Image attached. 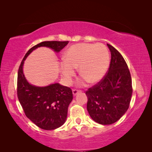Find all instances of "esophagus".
I'll list each match as a JSON object with an SVG mask.
<instances>
[{
  "label": "esophagus",
  "instance_id": "obj_1",
  "mask_svg": "<svg viewBox=\"0 0 152 152\" xmlns=\"http://www.w3.org/2000/svg\"><path fill=\"white\" fill-rule=\"evenodd\" d=\"M81 91L80 90H77V89H73L72 91V93L74 96H76V95L78 93V92H80Z\"/></svg>",
  "mask_w": 152,
  "mask_h": 152
}]
</instances>
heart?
<instances>
[{
    "mask_svg": "<svg viewBox=\"0 0 152 152\" xmlns=\"http://www.w3.org/2000/svg\"><path fill=\"white\" fill-rule=\"evenodd\" d=\"M60 64L61 76L67 84H71L78 68L82 76L80 84L86 81L96 83L103 78L109 66V53L102 43H80L74 45L66 51Z\"/></svg>",
    "mask_w": 152,
    "mask_h": 152,
    "instance_id": "1",
    "label": "heart"
}]
</instances>
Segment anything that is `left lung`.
I'll list each match as a JSON object with an SVG mask.
<instances>
[{
  "label": "left lung",
  "mask_w": 152,
  "mask_h": 152,
  "mask_svg": "<svg viewBox=\"0 0 152 152\" xmlns=\"http://www.w3.org/2000/svg\"><path fill=\"white\" fill-rule=\"evenodd\" d=\"M111 53L108 72L86 91L87 110L95 122L110 125L117 121L129 107L133 88L127 64L121 54L107 44Z\"/></svg>",
  "instance_id": "8db88e82"
}]
</instances>
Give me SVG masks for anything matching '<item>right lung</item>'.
Here are the masks:
<instances>
[{"mask_svg":"<svg viewBox=\"0 0 152 152\" xmlns=\"http://www.w3.org/2000/svg\"><path fill=\"white\" fill-rule=\"evenodd\" d=\"M67 42H43L27 51L20 63L17 76V96L26 117L37 127L53 130L66 121L68 108L72 101L70 88L55 83L45 87L33 86L27 81L23 72L24 61L32 51L39 47H48L59 52Z\"/></svg>","mask_w":152,"mask_h":152,"instance_id":"1","label":"right lung"}]
</instances>
